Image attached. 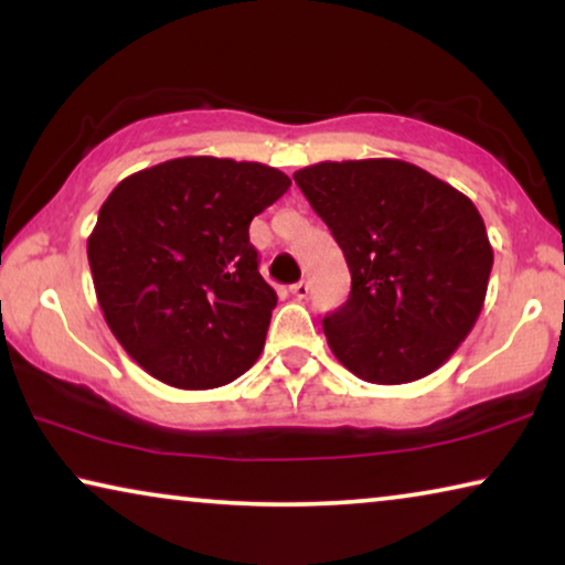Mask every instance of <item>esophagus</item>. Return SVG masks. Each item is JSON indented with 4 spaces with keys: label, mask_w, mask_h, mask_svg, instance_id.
I'll return each instance as SVG.
<instances>
[{
    "label": "esophagus",
    "mask_w": 565,
    "mask_h": 565,
    "mask_svg": "<svg viewBox=\"0 0 565 565\" xmlns=\"http://www.w3.org/2000/svg\"><path fill=\"white\" fill-rule=\"evenodd\" d=\"M291 294H294V297H297V299H305L307 297V294H309V286H307V281H297V284H294L291 286V289H289Z\"/></svg>",
    "instance_id": "1"
}]
</instances>
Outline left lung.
I'll use <instances>...</instances> for the list:
<instances>
[{
  "label": "left lung",
  "instance_id": "obj_1",
  "mask_svg": "<svg viewBox=\"0 0 565 565\" xmlns=\"http://www.w3.org/2000/svg\"><path fill=\"white\" fill-rule=\"evenodd\" d=\"M294 181L351 271V297L322 320L335 359L381 386L438 371L487 299L494 250L476 204L399 158L322 161Z\"/></svg>",
  "mask_w": 565,
  "mask_h": 565
}]
</instances>
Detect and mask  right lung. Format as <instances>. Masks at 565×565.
<instances>
[{
	"label": "right lung",
	"instance_id": "obj_1",
	"mask_svg": "<svg viewBox=\"0 0 565 565\" xmlns=\"http://www.w3.org/2000/svg\"><path fill=\"white\" fill-rule=\"evenodd\" d=\"M289 186L271 166L184 156L113 189L86 256L109 330L150 376L214 388L258 361L276 291L248 227Z\"/></svg>",
	"mask_w": 565,
	"mask_h": 565
}]
</instances>
